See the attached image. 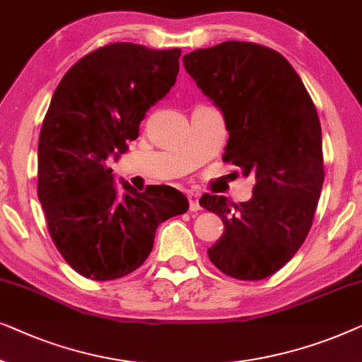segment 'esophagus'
Masks as SVG:
<instances>
[{
	"label": "esophagus",
	"instance_id": "obj_1",
	"mask_svg": "<svg viewBox=\"0 0 362 362\" xmlns=\"http://www.w3.org/2000/svg\"><path fill=\"white\" fill-rule=\"evenodd\" d=\"M188 202H190V211H198L200 210V203H198V193L188 192Z\"/></svg>",
	"mask_w": 362,
	"mask_h": 362
}]
</instances>
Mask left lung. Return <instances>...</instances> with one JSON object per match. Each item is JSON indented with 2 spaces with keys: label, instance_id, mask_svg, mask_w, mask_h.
Segmentation results:
<instances>
[{
  "label": "left lung",
  "instance_id": "obj_1",
  "mask_svg": "<svg viewBox=\"0 0 362 362\" xmlns=\"http://www.w3.org/2000/svg\"><path fill=\"white\" fill-rule=\"evenodd\" d=\"M183 67L223 113V160L252 175V198H200L225 233L208 257L226 276L261 281L284 267L312 228L323 187L322 126L287 59L252 42L226 40L183 55Z\"/></svg>",
  "mask_w": 362,
  "mask_h": 362
}]
</instances>
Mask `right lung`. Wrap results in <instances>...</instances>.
I'll return each mask as SVG.
<instances>
[{"mask_svg":"<svg viewBox=\"0 0 362 362\" xmlns=\"http://www.w3.org/2000/svg\"><path fill=\"white\" fill-rule=\"evenodd\" d=\"M180 49L115 42L80 59L50 100L37 147V197L65 261L91 281L136 271L162 221L188 210L182 192L128 182L119 195L106 160L128 151L147 110L169 93Z\"/></svg>","mask_w":362,"mask_h":362,"instance_id":"add662e5","label":"right lung"}]
</instances>
